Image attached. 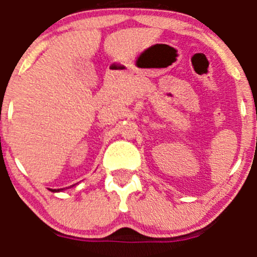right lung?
I'll return each instance as SVG.
<instances>
[{
  "label": "right lung",
  "mask_w": 257,
  "mask_h": 257,
  "mask_svg": "<svg viewBox=\"0 0 257 257\" xmlns=\"http://www.w3.org/2000/svg\"><path fill=\"white\" fill-rule=\"evenodd\" d=\"M72 186H73V185H72ZM64 189H67V188H63V189H51V191H53V193H58V191L64 190Z\"/></svg>",
  "instance_id": "obj_1"
}]
</instances>
